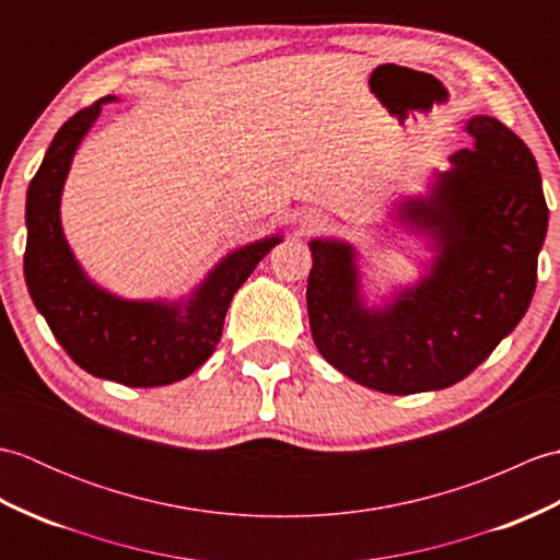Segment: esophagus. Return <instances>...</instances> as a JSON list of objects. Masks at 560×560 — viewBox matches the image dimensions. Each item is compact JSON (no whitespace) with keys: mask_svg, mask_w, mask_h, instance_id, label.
<instances>
[{"mask_svg":"<svg viewBox=\"0 0 560 560\" xmlns=\"http://www.w3.org/2000/svg\"><path fill=\"white\" fill-rule=\"evenodd\" d=\"M325 223H327V219L323 217V213H315V211H311V213H307V217L303 219V231H307V233L319 231V229H323Z\"/></svg>","mask_w":560,"mask_h":560,"instance_id":"obj_1","label":"esophagus"}]
</instances>
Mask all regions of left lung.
<instances>
[{
  "mask_svg": "<svg viewBox=\"0 0 560 560\" xmlns=\"http://www.w3.org/2000/svg\"><path fill=\"white\" fill-rule=\"evenodd\" d=\"M431 199L401 219L431 231L440 257L421 287L383 313L365 311L349 245L313 241L307 315L317 351L339 373L387 395L443 389L467 377L525 317L549 225L529 147L495 117H471Z\"/></svg>",
  "mask_w": 560,
  "mask_h": 560,
  "instance_id": "8db88e82",
  "label": "left lung"
}]
</instances>
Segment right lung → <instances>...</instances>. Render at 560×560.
I'll return each instance as SVG.
<instances>
[{"label": "right lung", "instance_id": "1", "mask_svg": "<svg viewBox=\"0 0 560 560\" xmlns=\"http://www.w3.org/2000/svg\"><path fill=\"white\" fill-rule=\"evenodd\" d=\"M105 101L113 98L81 108L59 127L33 175L26 195L23 277L59 347L83 371L127 387L171 385L195 373L217 349L235 291L281 237L235 249L185 307L120 301L93 287L62 235L59 195L71 156Z\"/></svg>", "mask_w": 560, "mask_h": 560}]
</instances>
